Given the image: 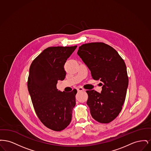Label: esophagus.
I'll use <instances>...</instances> for the list:
<instances>
[{
  "mask_svg": "<svg viewBox=\"0 0 151 151\" xmlns=\"http://www.w3.org/2000/svg\"><path fill=\"white\" fill-rule=\"evenodd\" d=\"M77 91H78V92H80V91H84L85 89H84V88H81V87H79V88H78L77 89Z\"/></svg>",
  "mask_w": 151,
  "mask_h": 151,
  "instance_id": "1",
  "label": "esophagus"
}]
</instances>
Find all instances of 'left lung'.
<instances>
[{"mask_svg":"<svg viewBox=\"0 0 151 151\" xmlns=\"http://www.w3.org/2000/svg\"><path fill=\"white\" fill-rule=\"evenodd\" d=\"M77 54L91 71L92 78L102 82L101 93L86 91L91 114L100 123L111 122L122 110L129 85L124 60L114 49L102 42L83 44Z\"/></svg>","mask_w":151,"mask_h":151,"instance_id":"8db88e82","label":"left lung"}]
</instances>
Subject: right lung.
Masks as SVG:
<instances>
[{
  "mask_svg": "<svg viewBox=\"0 0 151 151\" xmlns=\"http://www.w3.org/2000/svg\"><path fill=\"white\" fill-rule=\"evenodd\" d=\"M76 47H48L29 68L28 88L36 114L46 127L54 131L65 129L71 121L77 91L62 92L58 91L57 84L65 79V63Z\"/></svg>",
  "mask_w": 151,
  "mask_h": 151,
  "instance_id": "1",
  "label": "right lung"
}]
</instances>
